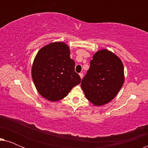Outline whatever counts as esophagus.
<instances>
[{"instance_id":"esophagus-1","label":"esophagus","mask_w":148,"mask_h":148,"mask_svg":"<svg viewBox=\"0 0 148 148\" xmlns=\"http://www.w3.org/2000/svg\"><path fill=\"white\" fill-rule=\"evenodd\" d=\"M79 76H80V77H81V79H82L83 78V77H84V74H83V73H80L79 74Z\"/></svg>"}]
</instances>
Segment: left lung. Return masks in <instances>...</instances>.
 Returning <instances> with one entry per match:
<instances>
[{
  "mask_svg": "<svg viewBox=\"0 0 148 148\" xmlns=\"http://www.w3.org/2000/svg\"><path fill=\"white\" fill-rule=\"evenodd\" d=\"M124 82V66L121 58L110 50L102 49L93 55L81 87L94 106H102L115 98Z\"/></svg>",
  "mask_w": 148,
  "mask_h": 148,
  "instance_id": "left-lung-1",
  "label": "left lung"
}]
</instances>
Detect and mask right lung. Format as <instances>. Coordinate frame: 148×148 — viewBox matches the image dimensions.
Wrapping results in <instances>:
<instances>
[{
  "label": "right lung",
  "mask_w": 148,
  "mask_h": 148,
  "mask_svg": "<svg viewBox=\"0 0 148 148\" xmlns=\"http://www.w3.org/2000/svg\"><path fill=\"white\" fill-rule=\"evenodd\" d=\"M70 48L62 42H52L38 52L32 66V77L38 93L50 102L67 96L81 78L75 72Z\"/></svg>",
  "instance_id": "right-lung-1"
}]
</instances>
